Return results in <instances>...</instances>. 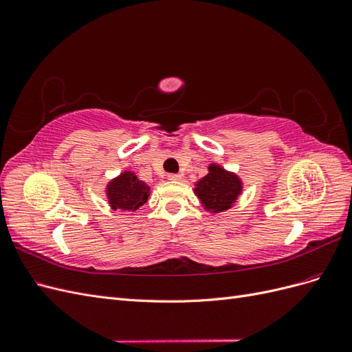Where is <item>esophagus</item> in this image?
<instances>
[{
    "label": "esophagus",
    "mask_w": 352,
    "mask_h": 352,
    "mask_svg": "<svg viewBox=\"0 0 352 352\" xmlns=\"http://www.w3.org/2000/svg\"><path fill=\"white\" fill-rule=\"evenodd\" d=\"M167 177H168V180H180V179H182V176H180V175H176V173L168 175Z\"/></svg>",
    "instance_id": "34e87169"
}]
</instances>
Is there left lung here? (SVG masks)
I'll list each match as a JSON object with an SVG mask.
<instances>
[{
    "label": "left lung",
    "mask_w": 352,
    "mask_h": 352,
    "mask_svg": "<svg viewBox=\"0 0 352 352\" xmlns=\"http://www.w3.org/2000/svg\"><path fill=\"white\" fill-rule=\"evenodd\" d=\"M194 190L207 211L221 212L232 208L238 201L242 194V180L236 173L211 163L208 175L195 182Z\"/></svg>",
    "instance_id": "8db88e82"
}]
</instances>
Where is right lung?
I'll return each instance as SVG.
<instances>
[{"label": "right lung", "instance_id": "1", "mask_svg": "<svg viewBox=\"0 0 352 352\" xmlns=\"http://www.w3.org/2000/svg\"><path fill=\"white\" fill-rule=\"evenodd\" d=\"M150 194L151 188L129 170L111 179L105 188V195L114 211H136L145 204Z\"/></svg>", "mask_w": 352, "mask_h": 352}]
</instances>
